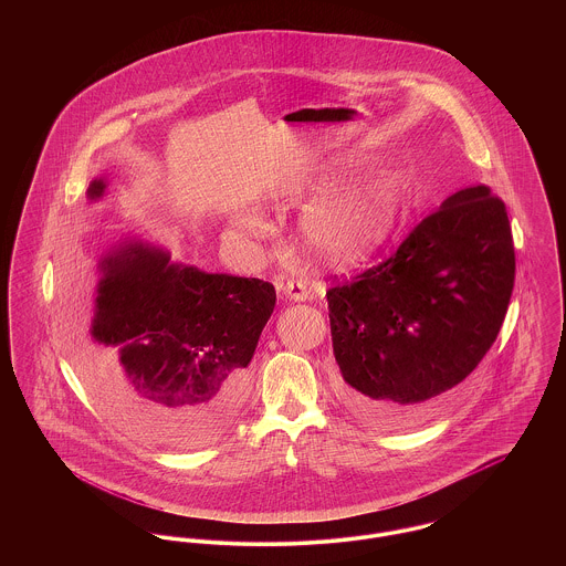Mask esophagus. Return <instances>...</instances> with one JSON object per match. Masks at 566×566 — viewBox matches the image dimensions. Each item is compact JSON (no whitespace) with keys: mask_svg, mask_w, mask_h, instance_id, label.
<instances>
[{"mask_svg":"<svg viewBox=\"0 0 566 566\" xmlns=\"http://www.w3.org/2000/svg\"><path fill=\"white\" fill-rule=\"evenodd\" d=\"M284 293L289 298H293V301H307L312 293H310V289H307V284L303 282V280H289L286 282V286H284Z\"/></svg>","mask_w":566,"mask_h":566,"instance_id":"1","label":"esophagus"}]
</instances>
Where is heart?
I'll list each match as a JSON object with an SVG mask.
<instances>
[{"label": "heart", "mask_w": 566, "mask_h": 566, "mask_svg": "<svg viewBox=\"0 0 566 566\" xmlns=\"http://www.w3.org/2000/svg\"><path fill=\"white\" fill-rule=\"evenodd\" d=\"M326 185H331V176L298 178L284 187L280 197L293 199L310 190L324 189ZM399 185L390 176L331 192L303 216L305 242L328 265L360 261L388 240L399 214ZM235 227L245 235L261 233V222L254 216H240Z\"/></svg>", "instance_id": "1"}]
</instances>
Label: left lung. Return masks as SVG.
<instances>
[{"instance_id": "8db88e82", "label": "left lung", "mask_w": 566, "mask_h": 566, "mask_svg": "<svg viewBox=\"0 0 566 566\" xmlns=\"http://www.w3.org/2000/svg\"><path fill=\"white\" fill-rule=\"evenodd\" d=\"M513 280L503 199L484 185L448 197L381 263L326 291L342 401L384 431L439 416L494 344Z\"/></svg>"}]
</instances>
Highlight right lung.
Returning <instances> with one entry per match:
<instances>
[{
    "label": "right lung",
    "mask_w": 566,
    "mask_h": 566,
    "mask_svg": "<svg viewBox=\"0 0 566 566\" xmlns=\"http://www.w3.org/2000/svg\"><path fill=\"white\" fill-rule=\"evenodd\" d=\"M104 189L95 180L88 197ZM102 271L95 318L74 344L88 390L142 441L208 446L242 407L273 284L169 265V254L142 243L106 256Z\"/></svg>",
    "instance_id": "1"
}]
</instances>
